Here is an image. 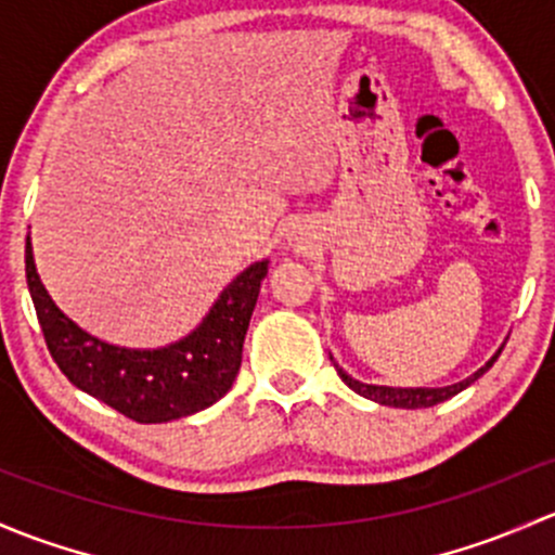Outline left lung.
Returning a JSON list of instances; mask_svg holds the SVG:
<instances>
[{
  "instance_id": "1",
  "label": "left lung",
  "mask_w": 555,
  "mask_h": 555,
  "mask_svg": "<svg viewBox=\"0 0 555 555\" xmlns=\"http://www.w3.org/2000/svg\"><path fill=\"white\" fill-rule=\"evenodd\" d=\"M500 352H496V356L491 358V361L483 365V369H478L476 374L467 376L465 382H456V385H449V387H376V385H363V382L347 376L345 371L339 369V365H336V374L341 376V382H345L350 390H356L358 396L369 398V401H376L382 405H396V409H427V405L449 401L451 396H456V392L465 390L467 385H473L478 376L487 374L491 365H494L496 358H500Z\"/></svg>"
}]
</instances>
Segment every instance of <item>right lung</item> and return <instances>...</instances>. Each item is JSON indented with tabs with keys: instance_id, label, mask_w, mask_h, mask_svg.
Segmentation results:
<instances>
[{
	"instance_id": "1",
	"label": "right lung",
	"mask_w": 555,
	"mask_h": 555,
	"mask_svg": "<svg viewBox=\"0 0 555 555\" xmlns=\"http://www.w3.org/2000/svg\"><path fill=\"white\" fill-rule=\"evenodd\" d=\"M264 278L267 261L240 272L186 339L163 350H125L90 336L53 305L26 237L28 291L53 361L74 387L144 425L181 420L227 396Z\"/></svg>"
}]
</instances>
